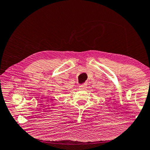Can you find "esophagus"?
Masks as SVG:
<instances>
[{
	"label": "esophagus",
	"instance_id": "34e87169",
	"mask_svg": "<svg viewBox=\"0 0 150 150\" xmlns=\"http://www.w3.org/2000/svg\"><path fill=\"white\" fill-rule=\"evenodd\" d=\"M79 88H80L81 89H86L87 88V84H81L80 86H79Z\"/></svg>",
	"mask_w": 150,
	"mask_h": 150
}]
</instances>
